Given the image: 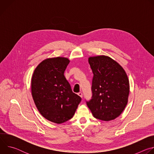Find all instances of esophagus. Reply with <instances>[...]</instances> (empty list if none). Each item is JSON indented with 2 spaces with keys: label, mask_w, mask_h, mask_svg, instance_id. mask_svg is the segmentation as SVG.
Returning a JSON list of instances; mask_svg holds the SVG:
<instances>
[{
  "label": "esophagus",
  "mask_w": 154,
  "mask_h": 154,
  "mask_svg": "<svg viewBox=\"0 0 154 154\" xmlns=\"http://www.w3.org/2000/svg\"><path fill=\"white\" fill-rule=\"evenodd\" d=\"M78 95H79L80 97H83V94H82V92H79V93H78Z\"/></svg>",
  "instance_id": "obj_1"
}]
</instances>
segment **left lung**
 <instances>
[{
  "label": "left lung",
  "instance_id": "left-lung-1",
  "mask_svg": "<svg viewBox=\"0 0 154 154\" xmlns=\"http://www.w3.org/2000/svg\"><path fill=\"white\" fill-rule=\"evenodd\" d=\"M88 62L94 74L93 96L86 104L93 116L102 121L118 117L125 108L130 91L127 75L121 66L105 55L90 57Z\"/></svg>",
  "mask_w": 154,
  "mask_h": 154
}]
</instances>
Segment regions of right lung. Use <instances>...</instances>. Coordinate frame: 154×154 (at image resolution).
<instances>
[{"label":"right lung","mask_w":154,"mask_h":154,"mask_svg":"<svg viewBox=\"0 0 154 154\" xmlns=\"http://www.w3.org/2000/svg\"><path fill=\"white\" fill-rule=\"evenodd\" d=\"M69 61L60 57L47 58L37 66L32 78V95L37 109L56 124L71 119L82 100L64 75Z\"/></svg>","instance_id":"1"}]
</instances>
